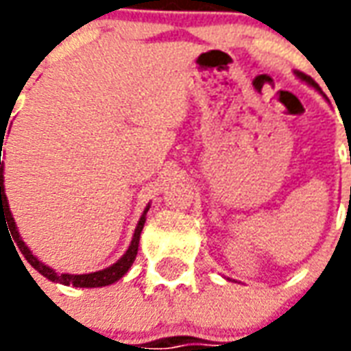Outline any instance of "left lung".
I'll list each match as a JSON object with an SVG mask.
<instances>
[{
    "label": "left lung",
    "instance_id": "1",
    "mask_svg": "<svg viewBox=\"0 0 351 351\" xmlns=\"http://www.w3.org/2000/svg\"><path fill=\"white\" fill-rule=\"evenodd\" d=\"M295 75H297V77H299V79H301L302 82H306V84H308V86L314 88V90H319V88H317L316 82H314V80L310 79V77H306V75H302V73H295Z\"/></svg>",
    "mask_w": 351,
    "mask_h": 351
}]
</instances>
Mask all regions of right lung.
Wrapping results in <instances>:
<instances>
[{"label":"right lung","instance_id":"obj_1","mask_svg":"<svg viewBox=\"0 0 351 351\" xmlns=\"http://www.w3.org/2000/svg\"><path fill=\"white\" fill-rule=\"evenodd\" d=\"M9 123V120H7ZM5 130H0V138H5ZM1 146H3V141L0 143V229L1 226H9V231H11L12 239H14V243L19 244L20 252H22V256L27 259V263L34 267L35 271H39L45 276V278H49L50 282H58V284H64V286H73V287H103V286H110V284H114L118 280L122 278L125 272L130 271L131 265L137 258V250H138V239H141V231L145 228V221H146V213H148V208L150 205H146L145 213L143 216L138 218L137 228H135V233H133V239H131L130 248L125 250L122 258L118 259L116 263H112L107 269H103V271H95V272H88V274H69V272H65V274H58L52 267L49 265H45L41 259L35 256L34 252L29 250V246H26V243L22 241V237L19 233V228H16V223H14V218H12L11 208H9V201H7V195H5V176H3V161H1Z\"/></svg>","mask_w":351,"mask_h":351}]
</instances>
